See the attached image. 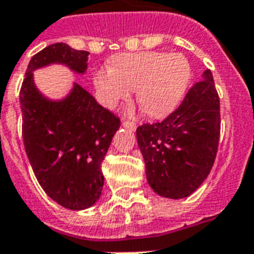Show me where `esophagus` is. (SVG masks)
<instances>
[{"label":"esophagus","instance_id":"34e87169","mask_svg":"<svg viewBox=\"0 0 254 254\" xmlns=\"http://www.w3.org/2000/svg\"><path fill=\"white\" fill-rule=\"evenodd\" d=\"M123 127H127V129H130V130H135V127H137V125H135V123H133V121L125 120L123 123Z\"/></svg>","mask_w":254,"mask_h":254}]
</instances>
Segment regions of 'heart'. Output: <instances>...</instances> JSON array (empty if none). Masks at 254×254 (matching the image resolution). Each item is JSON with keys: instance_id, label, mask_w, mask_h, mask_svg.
I'll return each mask as SVG.
<instances>
[{"instance_id": "b5f03b06", "label": "heart", "mask_w": 254, "mask_h": 254, "mask_svg": "<svg viewBox=\"0 0 254 254\" xmlns=\"http://www.w3.org/2000/svg\"><path fill=\"white\" fill-rule=\"evenodd\" d=\"M189 61L180 53H121L111 66L98 70L94 84L99 100L108 108L137 90V102L150 117H162L180 103L190 80Z\"/></svg>"}]
</instances>
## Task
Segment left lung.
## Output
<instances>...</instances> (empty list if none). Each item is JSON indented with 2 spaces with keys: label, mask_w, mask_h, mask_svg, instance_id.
I'll list each match as a JSON object with an SVG mask.
<instances>
[{
  "label": "left lung",
  "mask_w": 254,
  "mask_h": 254,
  "mask_svg": "<svg viewBox=\"0 0 254 254\" xmlns=\"http://www.w3.org/2000/svg\"><path fill=\"white\" fill-rule=\"evenodd\" d=\"M219 131V96L213 74L205 70L202 80L166 120L137 127L138 147L152 190L171 199L190 195L211 171Z\"/></svg>",
  "instance_id": "8db88e82"
}]
</instances>
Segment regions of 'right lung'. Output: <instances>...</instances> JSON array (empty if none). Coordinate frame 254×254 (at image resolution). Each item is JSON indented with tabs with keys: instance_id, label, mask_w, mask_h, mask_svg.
Segmentation results:
<instances>
[{
	"instance_id": "right-lung-1",
	"label": "right lung",
	"mask_w": 254,
	"mask_h": 254,
	"mask_svg": "<svg viewBox=\"0 0 254 254\" xmlns=\"http://www.w3.org/2000/svg\"><path fill=\"white\" fill-rule=\"evenodd\" d=\"M88 52L65 43L48 45L31 59L19 102L24 148L40 187L69 210H84L102 194V163L120 120L78 83L61 100L39 91L34 71L53 64L75 74L87 70Z\"/></svg>"
}]
</instances>
